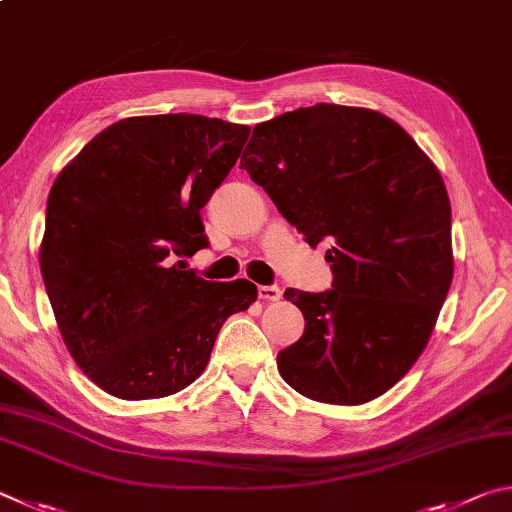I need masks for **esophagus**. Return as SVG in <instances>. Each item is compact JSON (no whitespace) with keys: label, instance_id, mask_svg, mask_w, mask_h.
Segmentation results:
<instances>
[{"label":"esophagus","instance_id":"esophagus-1","mask_svg":"<svg viewBox=\"0 0 512 512\" xmlns=\"http://www.w3.org/2000/svg\"><path fill=\"white\" fill-rule=\"evenodd\" d=\"M257 295H259V300H264V302H277L282 297V288L280 286H259L257 288Z\"/></svg>","mask_w":512,"mask_h":512}]
</instances>
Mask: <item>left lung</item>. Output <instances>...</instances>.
Instances as JSON below:
<instances>
[{
	"mask_svg": "<svg viewBox=\"0 0 512 512\" xmlns=\"http://www.w3.org/2000/svg\"><path fill=\"white\" fill-rule=\"evenodd\" d=\"M239 167L306 244H333L331 291L284 293L306 324L277 353L282 378L318 403L383 396L423 353L452 284L439 167L380 111L327 102L255 125Z\"/></svg>",
	"mask_w": 512,
	"mask_h": 512,
	"instance_id": "left-lung-1",
	"label": "left lung"
}]
</instances>
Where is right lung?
I'll list each match as a JSON object with an SVG mask.
<instances>
[{"mask_svg":"<svg viewBox=\"0 0 512 512\" xmlns=\"http://www.w3.org/2000/svg\"><path fill=\"white\" fill-rule=\"evenodd\" d=\"M248 136V125L197 114L123 118L55 179L40 268L64 345L102 392H181L221 324L257 300L253 282L215 284L172 264L208 246L199 210Z\"/></svg>","mask_w":512,"mask_h":512,"instance_id":"add662e5","label":"right lung"}]
</instances>
